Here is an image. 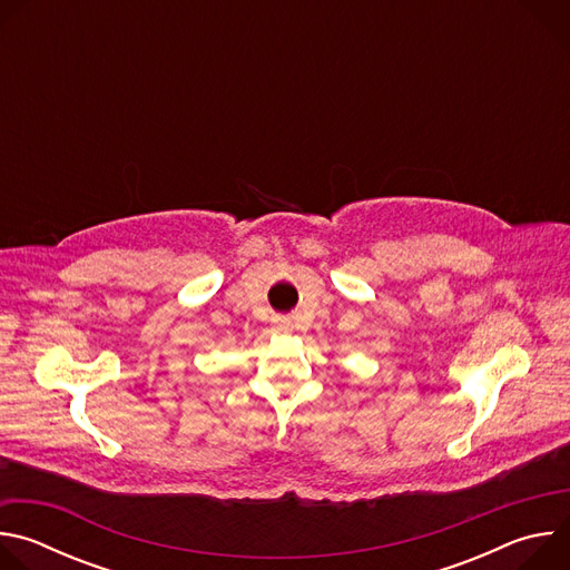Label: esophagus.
Wrapping results in <instances>:
<instances>
[{
    "mask_svg": "<svg viewBox=\"0 0 570 570\" xmlns=\"http://www.w3.org/2000/svg\"><path fill=\"white\" fill-rule=\"evenodd\" d=\"M275 327H277L279 332H291L293 324H291L288 317H277V320H275Z\"/></svg>",
    "mask_w": 570,
    "mask_h": 570,
    "instance_id": "1",
    "label": "esophagus"
}]
</instances>
